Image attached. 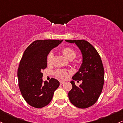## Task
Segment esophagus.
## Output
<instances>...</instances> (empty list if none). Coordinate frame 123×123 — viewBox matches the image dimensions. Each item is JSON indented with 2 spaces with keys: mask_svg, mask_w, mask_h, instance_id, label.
<instances>
[{
  "mask_svg": "<svg viewBox=\"0 0 123 123\" xmlns=\"http://www.w3.org/2000/svg\"><path fill=\"white\" fill-rule=\"evenodd\" d=\"M65 83V82H64V81H62V80H61L60 81V85H62Z\"/></svg>",
  "mask_w": 123,
  "mask_h": 123,
  "instance_id": "obj_1",
  "label": "esophagus"
}]
</instances>
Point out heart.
<instances>
[{
  "mask_svg": "<svg viewBox=\"0 0 123 123\" xmlns=\"http://www.w3.org/2000/svg\"><path fill=\"white\" fill-rule=\"evenodd\" d=\"M62 52L67 58L69 59H73L76 56V52L71 47H65L62 50ZM53 58V54L49 52L47 56V62L48 64H51ZM55 75L59 78L66 79L68 76V72L66 70H58L55 72Z\"/></svg>",
  "mask_w": 123,
  "mask_h": 123,
  "instance_id": "heart-1",
  "label": "heart"
}]
</instances>
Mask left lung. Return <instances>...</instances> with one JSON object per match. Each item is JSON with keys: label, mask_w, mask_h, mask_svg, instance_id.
Returning a JSON list of instances; mask_svg holds the SVG:
<instances>
[{"label": "left lung", "mask_w": 123, "mask_h": 123, "mask_svg": "<svg viewBox=\"0 0 123 123\" xmlns=\"http://www.w3.org/2000/svg\"><path fill=\"white\" fill-rule=\"evenodd\" d=\"M75 44L82 55V63L79 71L72 77V89L68 93L69 100L77 107L86 109L93 105L99 99L104 85L105 71L101 58L96 49L83 40H65ZM75 80H82L78 87Z\"/></svg>", "instance_id": "obj_1"}]
</instances>
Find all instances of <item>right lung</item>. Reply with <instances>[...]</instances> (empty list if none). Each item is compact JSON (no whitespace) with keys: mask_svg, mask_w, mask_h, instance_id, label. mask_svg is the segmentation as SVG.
I'll use <instances>...</instances> for the list:
<instances>
[{"mask_svg":"<svg viewBox=\"0 0 123 123\" xmlns=\"http://www.w3.org/2000/svg\"><path fill=\"white\" fill-rule=\"evenodd\" d=\"M62 40H44L33 42L24 52L17 71L18 86L23 97L30 106L41 108L50 103L59 82L51 78L43 81L41 71L47 68V58L51 50Z\"/></svg>","mask_w":123,"mask_h":123,"instance_id":"add662e5","label":"right lung"}]
</instances>
